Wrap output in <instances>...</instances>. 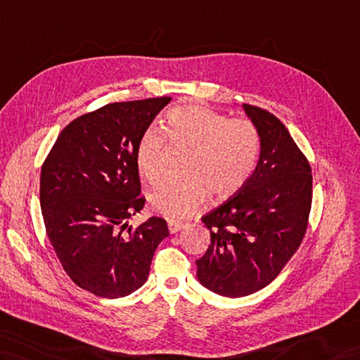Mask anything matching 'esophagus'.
Segmentation results:
<instances>
[{"label": "esophagus", "instance_id": "esophagus-1", "mask_svg": "<svg viewBox=\"0 0 360 360\" xmlns=\"http://www.w3.org/2000/svg\"><path fill=\"white\" fill-rule=\"evenodd\" d=\"M184 227H186V224H182V222H174V221H169V231L172 233H178L179 230H182Z\"/></svg>", "mask_w": 360, "mask_h": 360}]
</instances>
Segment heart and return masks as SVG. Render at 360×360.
Wrapping results in <instances>:
<instances>
[{
  "label": "heart",
  "mask_w": 360,
  "mask_h": 360,
  "mask_svg": "<svg viewBox=\"0 0 360 360\" xmlns=\"http://www.w3.org/2000/svg\"><path fill=\"white\" fill-rule=\"evenodd\" d=\"M165 139L173 147L190 150L186 164L190 178L160 184L148 193L150 207L172 221L193 213L208 190L219 199L236 195L253 176L261 150V136L250 120H230L202 105L174 107L167 113L164 135L147 129L138 141L136 167L148 182L161 178Z\"/></svg>",
  "instance_id": "obj_1"
}]
</instances>
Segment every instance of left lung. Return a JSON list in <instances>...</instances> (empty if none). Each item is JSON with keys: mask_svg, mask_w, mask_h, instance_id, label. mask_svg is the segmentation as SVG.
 <instances>
[{"mask_svg": "<svg viewBox=\"0 0 360 360\" xmlns=\"http://www.w3.org/2000/svg\"><path fill=\"white\" fill-rule=\"evenodd\" d=\"M261 136L247 186L202 216L212 242L198 259V279L225 297L256 293L276 279L302 242L313 199L311 167L283 122L244 104Z\"/></svg>", "mask_w": 360, "mask_h": 360, "instance_id": "8db88e82", "label": "left lung"}]
</instances>
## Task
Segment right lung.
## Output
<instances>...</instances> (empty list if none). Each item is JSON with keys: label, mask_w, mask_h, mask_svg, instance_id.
I'll return each mask as SVG.
<instances>
[{"label": "right lung", "mask_w": 360, "mask_h": 360, "mask_svg": "<svg viewBox=\"0 0 360 360\" xmlns=\"http://www.w3.org/2000/svg\"><path fill=\"white\" fill-rule=\"evenodd\" d=\"M170 96L112 103L67 124L41 167L46 233L64 271L101 297H122L146 283L167 222L127 224L146 204L136 146Z\"/></svg>", "instance_id": "1"}]
</instances>
